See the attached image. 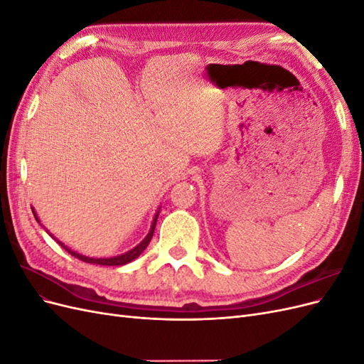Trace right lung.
Segmentation results:
<instances>
[{"instance_id": "1", "label": "right lung", "mask_w": 364, "mask_h": 364, "mask_svg": "<svg viewBox=\"0 0 364 364\" xmlns=\"http://www.w3.org/2000/svg\"><path fill=\"white\" fill-rule=\"evenodd\" d=\"M35 214V213H33ZM158 215H159V211L156 213V215H155V218H153V223H151V228H150V230H149V234H147V237L141 241V243L136 246V247H134L132 250H129V252H126V253H123V255H118V257H114V258H90V257H85V255H80V253H77V252H74V250H70L67 246H63L60 241H59V245L67 250L68 253H71L73 257H75V258H79V259H82V261H85V262H91V264H100V266H123V264H127V262H130V261H134L135 258H138L142 252L146 250V247L149 246V243H150V240H151V237H153V232H155V226H156V220H158ZM35 217H36V214H35ZM36 220H38V217H36ZM39 222V220H38Z\"/></svg>"}]
</instances>
